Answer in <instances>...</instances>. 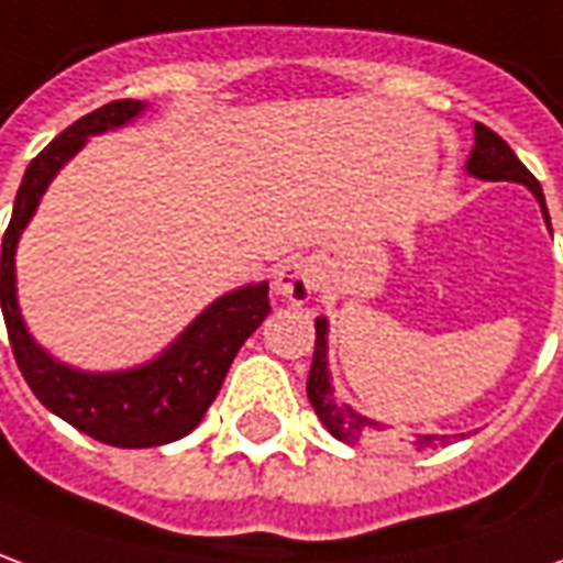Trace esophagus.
Masks as SVG:
<instances>
[{"label":"esophagus","mask_w":563,"mask_h":563,"mask_svg":"<svg viewBox=\"0 0 563 563\" xmlns=\"http://www.w3.org/2000/svg\"><path fill=\"white\" fill-rule=\"evenodd\" d=\"M273 288L275 294H282L285 300L290 302H306L318 288V269L312 263L302 261V257H294V261H285L273 275Z\"/></svg>","instance_id":"1"}]
</instances>
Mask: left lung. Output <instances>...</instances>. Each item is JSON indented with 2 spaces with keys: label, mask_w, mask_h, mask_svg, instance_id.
Returning <instances> with one entry per match:
<instances>
[{
  "label": "left lung",
  "mask_w": 563,
  "mask_h": 563,
  "mask_svg": "<svg viewBox=\"0 0 563 563\" xmlns=\"http://www.w3.org/2000/svg\"><path fill=\"white\" fill-rule=\"evenodd\" d=\"M466 175L473 178H482V181H516V185H525L540 202V211H543V221L549 227V209H545L543 187L533 175L525 169V163L518 161L512 154V147L506 145L500 135L488 130L485 123H476V145L466 157ZM552 230V227H549ZM327 333H330V324L327 318H314V357L312 369H309V382H306V390H309V402H312L314 416L321 418L324 424L339 442L345 445H385V442H406L400 433H394L390 424L378 421V418H369L364 412H357L352 402L339 400L336 390H333V376H330V361H327ZM409 445H416L418 452L424 449H437V445H449V437L445 433H416Z\"/></svg>",
  "instance_id": "8db88e82"
}]
</instances>
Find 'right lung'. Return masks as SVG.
<instances>
[{
    "label": "right lung",
    "instance_id": "add662e5",
    "mask_svg": "<svg viewBox=\"0 0 563 563\" xmlns=\"http://www.w3.org/2000/svg\"><path fill=\"white\" fill-rule=\"evenodd\" d=\"M145 109L147 106L139 99H118L63 130L26 166L11 224L2 236V314L20 373L54 416L118 449H151L187 437L218 397L227 369L245 339L269 314V282L227 290L224 297L209 302L157 357L111 373H90L63 364L30 333L20 312L14 269L23 230L33 221L51 181L87 145L90 135L121 130Z\"/></svg>",
    "mask_w": 563,
    "mask_h": 563
}]
</instances>
